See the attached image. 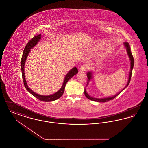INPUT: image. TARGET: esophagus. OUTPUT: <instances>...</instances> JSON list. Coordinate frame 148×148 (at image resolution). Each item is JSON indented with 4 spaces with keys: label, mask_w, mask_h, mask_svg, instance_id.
I'll list each match as a JSON object with an SVG mask.
<instances>
[{
    "label": "esophagus",
    "mask_w": 148,
    "mask_h": 148,
    "mask_svg": "<svg viewBox=\"0 0 148 148\" xmlns=\"http://www.w3.org/2000/svg\"><path fill=\"white\" fill-rule=\"evenodd\" d=\"M88 68V66L86 65H83L80 66V68H79V71L82 72V71H86L87 69Z\"/></svg>",
    "instance_id": "esophagus-1"
}]
</instances>
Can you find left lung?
Listing matches in <instances>:
<instances>
[{
    "label": "left lung",
    "mask_w": 148,
    "mask_h": 148,
    "mask_svg": "<svg viewBox=\"0 0 148 148\" xmlns=\"http://www.w3.org/2000/svg\"><path fill=\"white\" fill-rule=\"evenodd\" d=\"M125 48H126L127 50V54L128 55V56L129 58V59H130V71H129V77H128V80H127V85L126 86L119 92H118V94L112 96V97H106V98H94V97H92L90 95H89V94L87 92L86 90V88H85L84 89V94L85 95V97L88 99H89V100H91L92 101H97V102H99V103H105L106 101H108L110 100H113L115 98L116 96H118L120 93L122 91H123L127 86H128L129 84L130 83V79H131V77H132V71H133V67H134V58H133V55L132 54V52H131V49H130V47L129 45V44L127 42H124L123 43ZM87 75V77H88V82H87V84L86 87L88 85L89 83V82L91 81L92 79V71H88L86 74Z\"/></svg>",
    "instance_id": "8db88e82"
}]
</instances>
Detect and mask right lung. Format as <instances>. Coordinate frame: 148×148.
I'll use <instances>...</instances> for the list:
<instances>
[{
    "mask_svg": "<svg viewBox=\"0 0 148 148\" xmlns=\"http://www.w3.org/2000/svg\"><path fill=\"white\" fill-rule=\"evenodd\" d=\"M41 38H42L41 34H39V35L35 36L28 42V44L26 45V46L24 48L23 53V56L21 57V63L22 77H23V82H24V84L25 85V87L26 89L31 94H32L33 96H34L35 98L38 99L39 100L42 101H52L56 100L60 98L62 96V95L63 94L64 92L65 87L66 83L68 82V80L69 79H71V77L77 74L78 73V70H77V68L76 67H74L70 71H69L68 72V73L66 74L65 77H64L63 83L62 87L60 88V89L58 92H55V93H54L51 95H42L38 94L35 92H33L29 87L28 84L27 83V81H26V79H25V73H24V66H25V62L27 60V59L28 58L30 51H31V49L33 47H34L38 42H39Z\"/></svg>",
    "mask_w": 148,
    "mask_h": 148,
    "instance_id": "1",
    "label": "right lung"
}]
</instances>
